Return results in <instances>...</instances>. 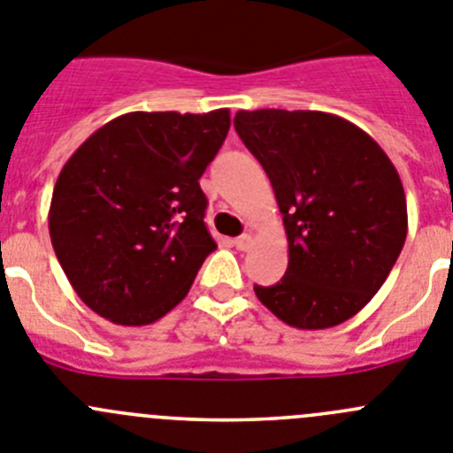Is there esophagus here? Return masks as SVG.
Here are the masks:
<instances>
[{
    "instance_id": "esophagus-1",
    "label": "esophagus",
    "mask_w": 453,
    "mask_h": 453,
    "mask_svg": "<svg viewBox=\"0 0 453 453\" xmlns=\"http://www.w3.org/2000/svg\"><path fill=\"white\" fill-rule=\"evenodd\" d=\"M251 242H254V240H251V235H249V234H242V235H238V238L234 240L235 249H240V251H247V249L251 247Z\"/></svg>"
}]
</instances>
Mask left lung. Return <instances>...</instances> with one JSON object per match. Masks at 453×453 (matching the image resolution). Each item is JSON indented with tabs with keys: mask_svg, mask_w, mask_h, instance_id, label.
Wrapping results in <instances>:
<instances>
[{
	"mask_svg": "<svg viewBox=\"0 0 453 453\" xmlns=\"http://www.w3.org/2000/svg\"><path fill=\"white\" fill-rule=\"evenodd\" d=\"M234 126L272 181L289 247L280 283L254 285L256 296L298 330L348 321L404 247L395 165L362 127L327 111L240 110Z\"/></svg>",
	"mask_w": 453,
	"mask_h": 453,
	"instance_id": "left-lung-1",
	"label": "left lung"
}]
</instances>
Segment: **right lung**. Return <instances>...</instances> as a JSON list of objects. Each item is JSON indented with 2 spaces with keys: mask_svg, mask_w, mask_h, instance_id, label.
I'll return each instance as SVG.
<instances>
[{
  "mask_svg": "<svg viewBox=\"0 0 453 453\" xmlns=\"http://www.w3.org/2000/svg\"><path fill=\"white\" fill-rule=\"evenodd\" d=\"M229 126V110L130 111L62 165L49 234L87 308L119 326H148L188 294L215 249L199 177Z\"/></svg>",
  "mask_w": 453,
  "mask_h": 453,
  "instance_id": "right-lung-1",
  "label": "right lung"
}]
</instances>
